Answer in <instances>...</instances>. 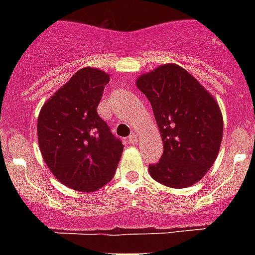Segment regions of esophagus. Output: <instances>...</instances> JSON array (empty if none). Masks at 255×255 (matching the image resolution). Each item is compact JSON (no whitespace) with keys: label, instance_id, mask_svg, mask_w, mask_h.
Masks as SVG:
<instances>
[{"label":"esophagus","instance_id":"obj_1","mask_svg":"<svg viewBox=\"0 0 255 255\" xmlns=\"http://www.w3.org/2000/svg\"><path fill=\"white\" fill-rule=\"evenodd\" d=\"M138 136H139L138 132L134 131V132H132V134L129 136L130 141H131V143H136V141H138Z\"/></svg>","mask_w":255,"mask_h":255}]
</instances>
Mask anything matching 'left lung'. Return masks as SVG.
I'll list each match as a JSON object with an SVG mask.
<instances>
[{
	"label": "left lung",
	"instance_id": "8db88e82",
	"mask_svg": "<svg viewBox=\"0 0 255 255\" xmlns=\"http://www.w3.org/2000/svg\"><path fill=\"white\" fill-rule=\"evenodd\" d=\"M150 102L163 141V154L150 176L168 188L194 185L220 152L224 117L215 97L176 64H164L136 79Z\"/></svg>",
	"mask_w": 255,
	"mask_h": 255
}]
</instances>
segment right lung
<instances>
[{
    "label": "right lung",
    "instance_id": "add662e5",
    "mask_svg": "<svg viewBox=\"0 0 255 255\" xmlns=\"http://www.w3.org/2000/svg\"><path fill=\"white\" fill-rule=\"evenodd\" d=\"M110 75L83 67L42 106L38 144L47 167L67 188L92 193L112 180L124 145L97 107Z\"/></svg>",
    "mask_w": 255,
    "mask_h": 255
}]
</instances>
